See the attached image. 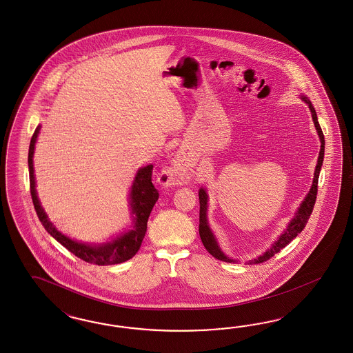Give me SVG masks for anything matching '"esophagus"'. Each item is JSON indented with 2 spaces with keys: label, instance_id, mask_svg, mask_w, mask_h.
<instances>
[{
  "label": "esophagus",
  "instance_id": "34e87169",
  "mask_svg": "<svg viewBox=\"0 0 353 353\" xmlns=\"http://www.w3.org/2000/svg\"><path fill=\"white\" fill-rule=\"evenodd\" d=\"M163 177L168 185H182L189 180L185 164L180 157H176L172 161L171 167L163 172Z\"/></svg>",
  "mask_w": 353,
  "mask_h": 353
}]
</instances>
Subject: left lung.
<instances>
[{
	"mask_svg": "<svg viewBox=\"0 0 353 353\" xmlns=\"http://www.w3.org/2000/svg\"><path fill=\"white\" fill-rule=\"evenodd\" d=\"M301 99L310 106L313 123H314V127H316V130L319 133V137H320L321 141L320 155H319V161H317L316 171H314L313 183L310 186V192L307 194V196L304 198V201L300 204L298 211L295 212V216L292 217V220L288 225L286 230L278 236L277 241L272 245L270 248H268L267 252H264L261 256H259L257 259L250 260L248 264L264 263V261L269 260L270 257L274 256L276 254H278L282 248L288 246L294 238H296L298 234L301 233V230L304 229V226L308 223V219H310V214L313 211V207H314V203H316L319 176H320L321 167H322V161H323V154H325V139H323V133H322V129H321L319 120H317L316 110H314V107L312 105V102L305 96L301 97ZM207 202H208V195H207V192L202 188L199 190V203H201V210H199V235H201V239L203 242V246L216 259H219L221 261H226V263H235V260L229 259L221 251V248L219 246V243H217V241L214 238V234L212 233L210 225H208V220H207V207H208V204H207Z\"/></svg>",
	"mask_w": 353,
	"mask_h": 353,
	"instance_id": "obj_1",
	"label": "left lung"
}]
</instances>
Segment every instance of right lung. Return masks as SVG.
Returning a JSON list of instances; mask_svg holds the SVG:
<instances>
[{
  "label": "right lung",
  "instance_id": "1",
  "mask_svg": "<svg viewBox=\"0 0 353 353\" xmlns=\"http://www.w3.org/2000/svg\"><path fill=\"white\" fill-rule=\"evenodd\" d=\"M40 132V125L36 128L33 133L30 150H28V168H30V186H31V195H32L33 205L36 214L39 216L45 230L55 238L62 246L65 247L70 252L75 256L80 257L86 263L96 264V265H114L124 263L129 259L134 256L141 247L143 236L146 234L148 229V220L152 211L154 204L157 203L159 198V192L151 182L152 177V165L149 164L137 172L133 185L130 188V208L133 216V229L119 235L111 242H106L102 245H88L74 241L68 236L62 234L55 229L53 223L49 221L48 216L45 214L40 201L36 192V181L33 174V152H34V143Z\"/></svg>",
  "mask_w": 353,
  "mask_h": 353
}]
</instances>
